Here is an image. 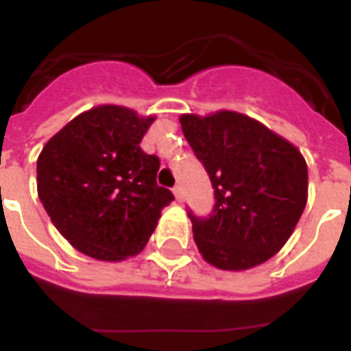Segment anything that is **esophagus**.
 Segmentation results:
<instances>
[{
    "label": "esophagus",
    "instance_id": "obj_1",
    "mask_svg": "<svg viewBox=\"0 0 351 351\" xmlns=\"http://www.w3.org/2000/svg\"><path fill=\"white\" fill-rule=\"evenodd\" d=\"M173 193H175V197H176V200H178V202H182V200H184V191H182L180 186L173 187Z\"/></svg>",
    "mask_w": 351,
    "mask_h": 351
}]
</instances>
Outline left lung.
Here are the masks:
<instances>
[{
    "label": "left lung",
    "instance_id": "obj_1",
    "mask_svg": "<svg viewBox=\"0 0 351 351\" xmlns=\"http://www.w3.org/2000/svg\"><path fill=\"white\" fill-rule=\"evenodd\" d=\"M184 136L215 189L211 215L197 217L193 239L219 269H250L291 237L308 200V165L295 145L233 111L182 114Z\"/></svg>",
    "mask_w": 351,
    "mask_h": 351
}]
</instances>
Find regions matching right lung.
I'll list each match as a JSON object with an SVG mask.
<instances>
[{
	"label": "right lung",
	"mask_w": 351,
	"mask_h": 351,
	"mask_svg": "<svg viewBox=\"0 0 351 351\" xmlns=\"http://www.w3.org/2000/svg\"><path fill=\"white\" fill-rule=\"evenodd\" d=\"M153 121L127 107H95L69 121L38 156V197L84 255L109 262L138 255L175 200L156 184L158 156L140 147Z\"/></svg>",
	"instance_id": "add662e5"
}]
</instances>
